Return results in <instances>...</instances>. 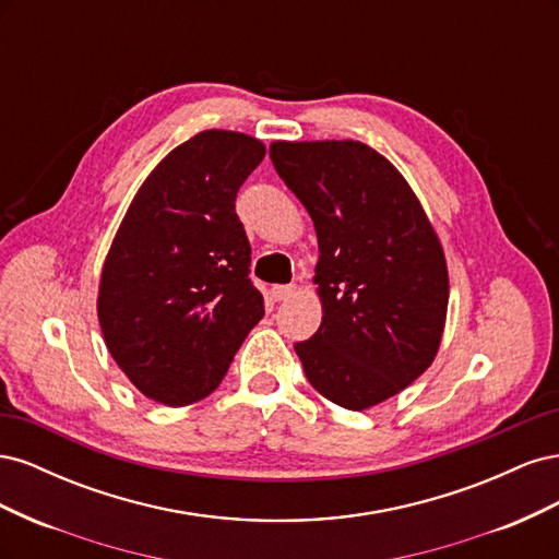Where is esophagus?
<instances>
[{
    "label": "esophagus",
    "mask_w": 559,
    "mask_h": 559,
    "mask_svg": "<svg viewBox=\"0 0 559 559\" xmlns=\"http://www.w3.org/2000/svg\"><path fill=\"white\" fill-rule=\"evenodd\" d=\"M296 294V286L292 284H275L273 289H270V296H273V300H286L292 298Z\"/></svg>",
    "instance_id": "obj_1"
}]
</instances>
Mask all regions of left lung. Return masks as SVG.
<instances>
[{
    "mask_svg": "<svg viewBox=\"0 0 559 559\" xmlns=\"http://www.w3.org/2000/svg\"><path fill=\"white\" fill-rule=\"evenodd\" d=\"M319 242V331L296 354L310 384L347 411L396 396L436 359L450 280L445 251L411 183L354 140L270 144Z\"/></svg>",
    "mask_w": 559,
    "mask_h": 559,
    "instance_id": "8db88e82",
    "label": "left lung"
}]
</instances>
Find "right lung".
<instances>
[{
  "label": "right lung",
  "instance_id": "add662e5",
  "mask_svg": "<svg viewBox=\"0 0 559 559\" xmlns=\"http://www.w3.org/2000/svg\"><path fill=\"white\" fill-rule=\"evenodd\" d=\"M265 156L245 132L202 130L134 193L99 275L105 345L146 399L189 405L222 384L259 324L235 195Z\"/></svg>",
  "mask_w": 559,
  "mask_h": 559
}]
</instances>
